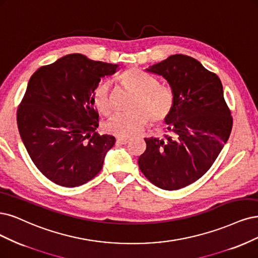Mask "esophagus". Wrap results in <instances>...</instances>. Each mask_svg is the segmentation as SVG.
Returning <instances> with one entry per match:
<instances>
[{"mask_svg": "<svg viewBox=\"0 0 258 258\" xmlns=\"http://www.w3.org/2000/svg\"><path fill=\"white\" fill-rule=\"evenodd\" d=\"M130 138H118L116 139V143L117 144H127L129 143Z\"/></svg>", "mask_w": 258, "mask_h": 258, "instance_id": "1", "label": "esophagus"}]
</instances>
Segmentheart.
Masks as SVG:
<instances>
[{
  "label": "heart",
  "mask_w": 258,
  "mask_h": 258,
  "mask_svg": "<svg viewBox=\"0 0 258 258\" xmlns=\"http://www.w3.org/2000/svg\"><path fill=\"white\" fill-rule=\"evenodd\" d=\"M120 83L135 93L127 113L114 114L105 123V130L111 135L126 138L143 129L147 121L158 125L164 121L173 111L175 96L171 86L159 84L157 79L144 70L133 67L119 76ZM95 109L103 115L111 113L110 85L100 81L92 93Z\"/></svg>",
  "instance_id": "obj_1"
}]
</instances>
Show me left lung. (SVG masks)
<instances>
[{"label": "left lung", "mask_w": 258, "mask_h": 258, "mask_svg": "<svg viewBox=\"0 0 258 258\" xmlns=\"http://www.w3.org/2000/svg\"><path fill=\"white\" fill-rule=\"evenodd\" d=\"M146 70L166 80L175 103L165 119L168 135L145 139L139 167L158 188L178 190L200 179L214 164L229 138L233 117L221 80L195 58L175 54Z\"/></svg>", "instance_id": "8db88e82"}]
</instances>
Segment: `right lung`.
<instances>
[{"label": "right lung", "instance_id": "1", "mask_svg": "<svg viewBox=\"0 0 258 258\" xmlns=\"http://www.w3.org/2000/svg\"><path fill=\"white\" fill-rule=\"evenodd\" d=\"M117 68L68 54L31 77L18 108V129L32 161L52 182L73 188L101 171L115 138L96 132L99 115L92 93Z\"/></svg>", "mask_w": 258, "mask_h": 258}]
</instances>
